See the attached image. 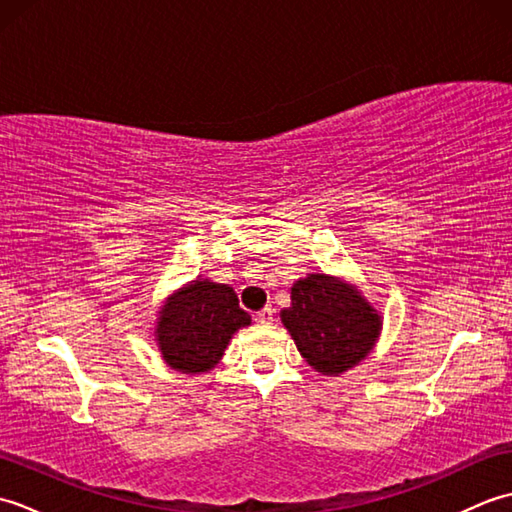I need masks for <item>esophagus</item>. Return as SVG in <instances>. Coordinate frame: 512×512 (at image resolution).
Here are the masks:
<instances>
[{
	"label": "esophagus",
	"mask_w": 512,
	"mask_h": 512,
	"mask_svg": "<svg viewBox=\"0 0 512 512\" xmlns=\"http://www.w3.org/2000/svg\"><path fill=\"white\" fill-rule=\"evenodd\" d=\"M273 319H275V310L273 308H262L259 312H255V321L262 323V325L273 323Z\"/></svg>",
	"instance_id": "obj_1"
}]
</instances>
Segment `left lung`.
<instances>
[{
    "instance_id": "obj_1",
    "label": "left lung",
    "mask_w": 512,
    "mask_h": 512,
    "mask_svg": "<svg viewBox=\"0 0 512 512\" xmlns=\"http://www.w3.org/2000/svg\"><path fill=\"white\" fill-rule=\"evenodd\" d=\"M290 299L292 306L281 312V321L317 372H345L363 361L378 339L376 310L339 279L308 275L292 286Z\"/></svg>"
}]
</instances>
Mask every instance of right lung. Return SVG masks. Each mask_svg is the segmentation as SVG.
<instances>
[{
	"instance_id": "1",
	"label": "right lung",
	"mask_w": 512,
	"mask_h": 512,
	"mask_svg": "<svg viewBox=\"0 0 512 512\" xmlns=\"http://www.w3.org/2000/svg\"><path fill=\"white\" fill-rule=\"evenodd\" d=\"M250 323L231 286L195 281L173 295L160 312L158 343L165 361L184 374H198L220 361L231 336Z\"/></svg>"
}]
</instances>
